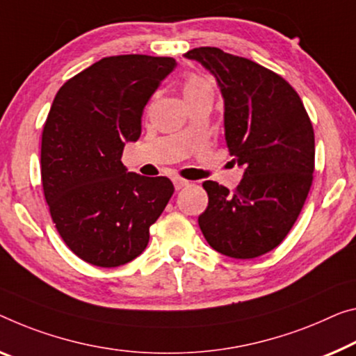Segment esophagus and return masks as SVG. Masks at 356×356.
Here are the masks:
<instances>
[{
  "instance_id": "obj_1",
  "label": "esophagus",
  "mask_w": 356,
  "mask_h": 356,
  "mask_svg": "<svg viewBox=\"0 0 356 356\" xmlns=\"http://www.w3.org/2000/svg\"><path fill=\"white\" fill-rule=\"evenodd\" d=\"M173 184H175V189L179 191V189L186 188V186L189 184V181H188V179H183V178H175L173 179Z\"/></svg>"
}]
</instances>
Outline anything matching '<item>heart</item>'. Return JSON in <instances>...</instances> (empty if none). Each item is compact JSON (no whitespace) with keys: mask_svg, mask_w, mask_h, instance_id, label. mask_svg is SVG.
<instances>
[{"mask_svg":"<svg viewBox=\"0 0 356 356\" xmlns=\"http://www.w3.org/2000/svg\"><path fill=\"white\" fill-rule=\"evenodd\" d=\"M210 90L213 92V84L209 78L200 74H191L188 79L184 81V97L200 94V92Z\"/></svg>","mask_w":356,"mask_h":356,"instance_id":"heart-1","label":"heart"}]
</instances>
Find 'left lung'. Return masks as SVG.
Wrapping results in <instances>:
<instances>
[{
    "label": "left lung",
    "instance_id": "1",
    "mask_svg": "<svg viewBox=\"0 0 356 356\" xmlns=\"http://www.w3.org/2000/svg\"><path fill=\"white\" fill-rule=\"evenodd\" d=\"M216 78L224 98V136L245 168L232 193L205 181L209 207L199 226L210 247L251 259L278 247L291 231L312 186L315 135L298 92L282 76L218 47L184 54Z\"/></svg>",
    "mask_w": 356,
    "mask_h": 356
}]
</instances>
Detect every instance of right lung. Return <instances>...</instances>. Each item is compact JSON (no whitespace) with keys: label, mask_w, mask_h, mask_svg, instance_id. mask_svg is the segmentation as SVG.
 <instances>
[{"label":"right lung","mask_w":356,"mask_h":356,"mask_svg":"<svg viewBox=\"0 0 356 356\" xmlns=\"http://www.w3.org/2000/svg\"><path fill=\"white\" fill-rule=\"evenodd\" d=\"M175 67L172 57H105L54 98L42 129V189L60 237L89 264L118 267L143 253L173 194L170 179L127 172L121 157Z\"/></svg>","instance_id":"add662e5"}]
</instances>
